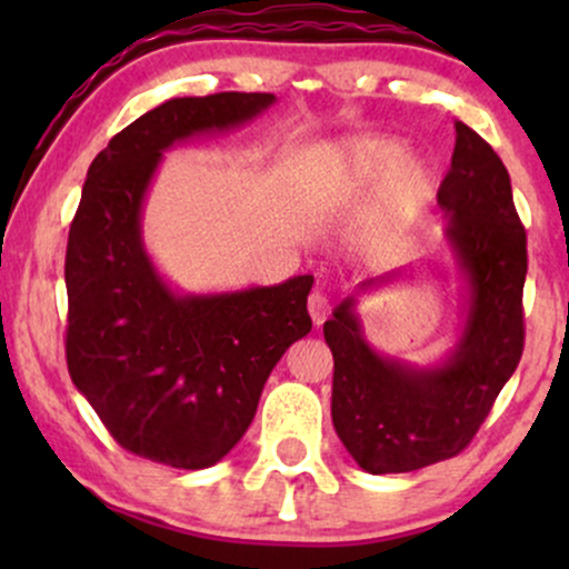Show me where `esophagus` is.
<instances>
[{
    "instance_id": "esophagus-1",
    "label": "esophagus",
    "mask_w": 569,
    "mask_h": 569,
    "mask_svg": "<svg viewBox=\"0 0 569 569\" xmlns=\"http://www.w3.org/2000/svg\"><path fill=\"white\" fill-rule=\"evenodd\" d=\"M307 310H310L312 323L321 326L326 318H329V312H331L329 297H326V293H321V291H312L310 299H307Z\"/></svg>"
}]
</instances>
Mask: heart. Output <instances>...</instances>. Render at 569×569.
<instances>
[{
	"mask_svg": "<svg viewBox=\"0 0 569 569\" xmlns=\"http://www.w3.org/2000/svg\"><path fill=\"white\" fill-rule=\"evenodd\" d=\"M335 162V192L345 198L369 192L382 184V219L403 224L428 206L433 194V176L420 160H403L401 141L382 136H361L345 141L331 154Z\"/></svg>",
	"mask_w": 569,
	"mask_h": 569,
	"instance_id": "1",
	"label": "heart"
}]
</instances>
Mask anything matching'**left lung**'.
<instances>
[{
	"mask_svg": "<svg viewBox=\"0 0 569 569\" xmlns=\"http://www.w3.org/2000/svg\"><path fill=\"white\" fill-rule=\"evenodd\" d=\"M452 168L439 187L447 238L466 280V321L433 367L388 358L363 337L356 297L323 323L335 356L331 420L352 460L369 473H407L460 455L487 420L525 350L521 291L527 234L511 179L495 149L457 122ZM407 270L363 280L390 283Z\"/></svg>",
	"mask_w": 569,
	"mask_h": 569,
	"instance_id": "8db88e82",
	"label": "left lung"
}]
</instances>
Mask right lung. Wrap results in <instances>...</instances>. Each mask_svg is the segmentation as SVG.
Returning a JSON list of instances; mask_svg holds the SVG:
<instances>
[{
    "mask_svg": "<svg viewBox=\"0 0 569 569\" xmlns=\"http://www.w3.org/2000/svg\"><path fill=\"white\" fill-rule=\"evenodd\" d=\"M272 93L171 98L90 162L67 246V363L128 452L184 471L243 439L286 350L312 329V276L243 291H173L149 259L141 211L162 152L257 120Z\"/></svg>",
    "mask_w": 569,
    "mask_h": 569,
    "instance_id": "1",
    "label": "right lung"
}]
</instances>
